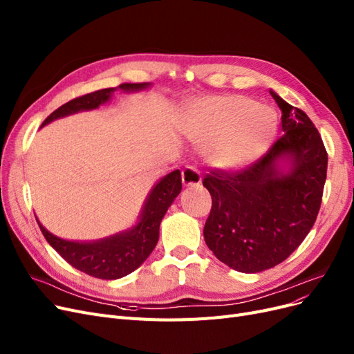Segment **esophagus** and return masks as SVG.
Segmentation results:
<instances>
[{
  "label": "esophagus",
  "instance_id": "esophagus-1",
  "mask_svg": "<svg viewBox=\"0 0 354 354\" xmlns=\"http://www.w3.org/2000/svg\"><path fill=\"white\" fill-rule=\"evenodd\" d=\"M182 182L187 187H195L201 184V175L194 166H187L182 170Z\"/></svg>",
  "mask_w": 354,
  "mask_h": 354
}]
</instances>
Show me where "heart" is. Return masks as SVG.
<instances>
[{
  "label": "heart",
  "mask_w": 354,
  "mask_h": 354,
  "mask_svg": "<svg viewBox=\"0 0 354 354\" xmlns=\"http://www.w3.org/2000/svg\"><path fill=\"white\" fill-rule=\"evenodd\" d=\"M195 138L209 142L208 160L221 169H241L263 156L277 134V118L266 104L239 95L189 103Z\"/></svg>",
  "instance_id": "1"
}]
</instances>
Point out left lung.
<instances>
[{"label":"left lung","instance_id":"8db88e82","mask_svg":"<svg viewBox=\"0 0 354 354\" xmlns=\"http://www.w3.org/2000/svg\"><path fill=\"white\" fill-rule=\"evenodd\" d=\"M281 109L283 136L243 169H214L203 185L213 205L204 239L213 254L241 272H259L289 258L315 223L326 179V154L309 116L270 90ZM291 166L281 171L278 162Z\"/></svg>","mask_w":354,"mask_h":354}]
</instances>
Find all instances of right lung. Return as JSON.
<instances>
[{"mask_svg":"<svg viewBox=\"0 0 354 354\" xmlns=\"http://www.w3.org/2000/svg\"><path fill=\"white\" fill-rule=\"evenodd\" d=\"M149 83H124L118 87L102 88L93 93L75 97L64 103L52 112L42 125L49 124L58 118L67 116L80 111L96 109L106 103L116 88L124 91H134L149 87ZM182 189V178L179 170H174L160 179L159 184L151 189L144 203L140 221L129 230L113 234L96 242H71L57 238L49 233L36 218L45 239L54 250L71 264L91 277L102 280L121 279L137 270L154 250L159 241V227L163 216Z\"/></svg>","mask_w":354,"mask_h":354,"instance_id":"add662e5","label":"right lung"}]
</instances>
